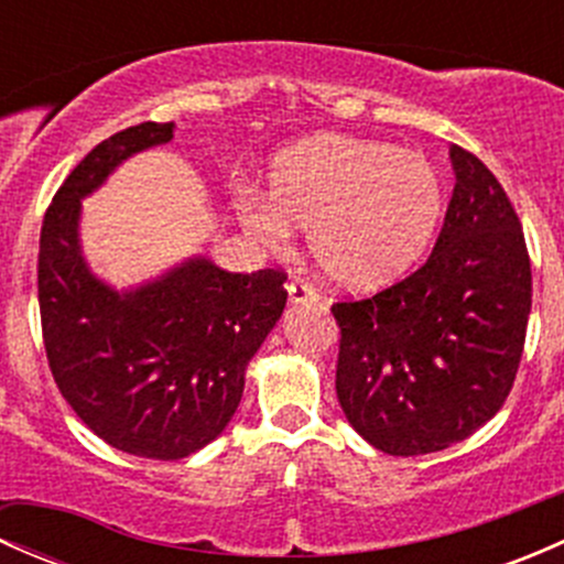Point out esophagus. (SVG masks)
<instances>
[{"label":"esophagus","instance_id":"obj_1","mask_svg":"<svg viewBox=\"0 0 564 564\" xmlns=\"http://www.w3.org/2000/svg\"><path fill=\"white\" fill-rule=\"evenodd\" d=\"M289 300H292V303H316L318 294H316V289L311 286V283L292 281V283H289Z\"/></svg>","mask_w":564,"mask_h":564}]
</instances>
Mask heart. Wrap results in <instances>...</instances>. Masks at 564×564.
Wrapping results in <instances>:
<instances>
[{
	"label": "heart",
	"mask_w": 564,
	"mask_h": 564,
	"mask_svg": "<svg viewBox=\"0 0 564 564\" xmlns=\"http://www.w3.org/2000/svg\"><path fill=\"white\" fill-rule=\"evenodd\" d=\"M242 226L283 248L308 229L318 270L340 286L371 289L412 267L442 218L436 169L384 141L316 135L275 158L270 193L237 202Z\"/></svg>",
	"instance_id": "heart-1"
}]
</instances>
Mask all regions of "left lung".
Instances as JSON below:
<instances>
[{
  "label": "left lung",
  "instance_id": "8db88e82",
  "mask_svg": "<svg viewBox=\"0 0 564 564\" xmlns=\"http://www.w3.org/2000/svg\"><path fill=\"white\" fill-rule=\"evenodd\" d=\"M456 187L429 261L373 297L333 305L335 392L351 429L390 456L445 451L513 388L532 308L521 220L480 158L451 147Z\"/></svg>",
  "mask_w": 564,
  "mask_h": 564
}]
</instances>
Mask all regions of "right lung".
<instances>
[{
    "mask_svg": "<svg viewBox=\"0 0 564 564\" xmlns=\"http://www.w3.org/2000/svg\"><path fill=\"white\" fill-rule=\"evenodd\" d=\"M174 122L100 141L56 191L40 229L37 300L54 382L89 431L117 451L176 460L202 451L240 406L250 357L286 305V272H226L187 259L117 292L78 246L82 198L130 155L166 144Z\"/></svg>",
    "mask_w": 564,
    "mask_h": 564,
    "instance_id": "1",
    "label": "right lung"
}]
</instances>
